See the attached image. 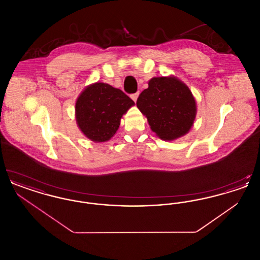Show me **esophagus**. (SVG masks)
Instances as JSON below:
<instances>
[{
	"mask_svg": "<svg viewBox=\"0 0 260 260\" xmlns=\"http://www.w3.org/2000/svg\"><path fill=\"white\" fill-rule=\"evenodd\" d=\"M138 95H139V92H136V93H133V94L131 95V98H132V99H133L135 102H136Z\"/></svg>",
	"mask_w": 260,
	"mask_h": 260,
	"instance_id": "1",
	"label": "esophagus"
}]
</instances>
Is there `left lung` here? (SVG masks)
I'll return each instance as SVG.
<instances>
[{
	"label": "left lung",
	"mask_w": 260,
	"mask_h": 260,
	"mask_svg": "<svg viewBox=\"0 0 260 260\" xmlns=\"http://www.w3.org/2000/svg\"><path fill=\"white\" fill-rule=\"evenodd\" d=\"M151 129L162 140H174L189 133L197 106L191 90L176 77H155L136 101Z\"/></svg>",
	"instance_id": "obj_1"
}]
</instances>
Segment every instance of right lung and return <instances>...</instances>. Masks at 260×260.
<instances>
[{
    "instance_id": "right-lung-1",
    "label": "right lung",
    "mask_w": 260,
    "mask_h": 260,
    "mask_svg": "<svg viewBox=\"0 0 260 260\" xmlns=\"http://www.w3.org/2000/svg\"><path fill=\"white\" fill-rule=\"evenodd\" d=\"M135 105L121 89L105 83L87 86L76 101V121L81 132L94 142L111 139L123 115Z\"/></svg>"
}]
</instances>
